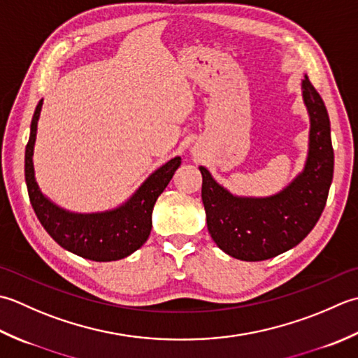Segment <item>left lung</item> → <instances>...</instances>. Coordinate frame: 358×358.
I'll return each instance as SVG.
<instances>
[{
  "mask_svg": "<svg viewBox=\"0 0 358 358\" xmlns=\"http://www.w3.org/2000/svg\"><path fill=\"white\" fill-rule=\"evenodd\" d=\"M303 99L310 117L308 160L303 173L278 194L233 196L199 166L208 231L217 247L233 258H273L300 244L323 213L334 176L331 123L324 101L308 76L303 80Z\"/></svg>",
  "mask_w": 358,
  "mask_h": 358,
  "instance_id": "obj_1",
  "label": "left lung"
}]
</instances>
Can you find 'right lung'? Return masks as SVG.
Returning a JSON list of instances; mask_svg holds the SVG:
<instances>
[{
  "mask_svg": "<svg viewBox=\"0 0 358 358\" xmlns=\"http://www.w3.org/2000/svg\"><path fill=\"white\" fill-rule=\"evenodd\" d=\"M43 100L35 108L26 145L24 178L29 199L43 227L57 244L78 257L106 262L128 257L145 244L151 231L152 207L179 169L180 157L160 166L119 208L103 213H71L57 207L40 192L34 173V145Z\"/></svg>",
  "mask_w": 358,
  "mask_h": 358,
  "instance_id": "1",
  "label": "right lung"
}]
</instances>
